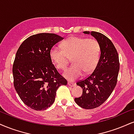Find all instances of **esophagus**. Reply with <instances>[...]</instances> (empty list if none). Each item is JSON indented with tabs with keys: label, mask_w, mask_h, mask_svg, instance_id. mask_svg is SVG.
Wrapping results in <instances>:
<instances>
[{
	"label": "esophagus",
	"mask_w": 134,
	"mask_h": 134,
	"mask_svg": "<svg viewBox=\"0 0 134 134\" xmlns=\"http://www.w3.org/2000/svg\"><path fill=\"white\" fill-rule=\"evenodd\" d=\"M68 85H69V86H70V87H74L75 85V83L71 82H69Z\"/></svg>",
	"instance_id": "esophagus-1"
}]
</instances>
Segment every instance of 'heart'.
<instances>
[{"label": "heart", "instance_id": "heart-1", "mask_svg": "<svg viewBox=\"0 0 134 134\" xmlns=\"http://www.w3.org/2000/svg\"><path fill=\"white\" fill-rule=\"evenodd\" d=\"M62 49L54 47L50 51V58L57 69H65L72 58L73 65L65 70L64 76L70 81L85 74H89L97 65L100 46L95 38L72 37L62 44Z\"/></svg>", "mask_w": 134, "mask_h": 134}]
</instances>
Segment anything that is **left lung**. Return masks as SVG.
Wrapping results in <instances>:
<instances>
[{
  "label": "left lung",
  "mask_w": 134,
  "mask_h": 134,
  "mask_svg": "<svg viewBox=\"0 0 134 134\" xmlns=\"http://www.w3.org/2000/svg\"><path fill=\"white\" fill-rule=\"evenodd\" d=\"M99 42L100 56L96 67L89 76L77 82L82 88L81 97L75 102L83 109H92L99 107L110 96L117 82L119 67L118 53L109 38L97 32L84 31Z\"/></svg>",
  "instance_id": "1"
}]
</instances>
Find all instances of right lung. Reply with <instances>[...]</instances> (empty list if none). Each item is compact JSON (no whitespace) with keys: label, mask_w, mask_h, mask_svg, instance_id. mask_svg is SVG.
I'll list each match as a JSON object with an SVG mask.
<instances>
[{"label":"right lung","mask_w":134,"mask_h":134,"mask_svg":"<svg viewBox=\"0 0 134 134\" xmlns=\"http://www.w3.org/2000/svg\"><path fill=\"white\" fill-rule=\"evenodd\" d=\"M64 38L41 33L25 39L16 53L12 68L14 87L24 104L44 110L54 102L56 91L67 80L59 74L50 58V51Z\"/></svg>","instance_id":"right-lung-1"}]
</instances>
